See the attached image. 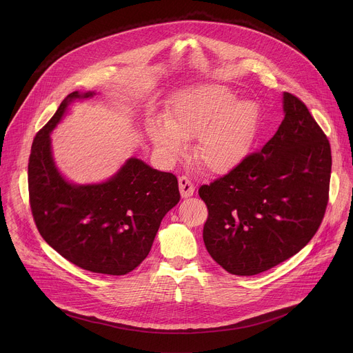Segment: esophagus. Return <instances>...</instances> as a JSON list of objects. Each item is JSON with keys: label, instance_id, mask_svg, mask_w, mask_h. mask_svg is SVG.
Listing matches in <instances>:
<instances>
[{"label": "esophagus", "instance_id": "obj_1", "mask_svg": "<svg viewBox=\"0 0 353 353\" xmlns=\"http://www.w3.org/2000/svg\"><path fill=\"white\" fill-rule=\"evenodd\" d=\"M179 187H180V194L183 198H188L194 194V183L187 177V176H180L179 177Z\"/></svg>", "mask_w": 353, "mask_h": 353}]
</instances>
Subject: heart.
<instances>
[{"label": "heart", "instance_id": "heart-1", "mask_svg": "<svg viewBox=\"0 0 353 353\" xmlns=\"http://www.w3.org/2000/svg\"><path fill=\"white\" fill-rule=\"evenodd\" d=\"M234 99L221 85L190 90L172 103L165 121L150 120L146 134L166 158L181 154L185 141L196 137L195 161L205 170L225 173L247 155L257 127L256 106Z\"/></svg>", "mask_w": 353, "mask_h": 353}]
</instances>
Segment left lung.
<instances>
[{"label":"left lung","instance_id":"1","mask_svg":"<svg viewBox=\"0 0 353 353\" xmlns=\"http://www.w3.org/2000/svg\"><path fill=\"white\" fill-rule=\"evenodd\" d=\"M285 117L263 149L201 185L204 243L233 275H256L290 259L319 230L328 204L331 146L306 105L283 93Z\"/></svg>","mask_w":353,"mask_h":353}]
</instances>
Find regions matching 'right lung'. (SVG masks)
<instances>
[{
    "mask_svg": "<svg viewBox=\"0 0 353 353\" xmlns=\"http://www.w3.org/2000/svg\"><path fill=\"white\" fill-rule=\"evenodd\" d=\"M93 93H70L36 134L28 165L29 203L41 237L77 267L125 275L149 254L163 216L179 203L177 177L130 159L109 181L70 184L57 170L50 132L70 102Z\"/></svg>",
    "mask_w": 353,
    "mask_h": 353,
    "instance_id": "obj_1",
    "label": "right lung"
}]
</instances>
